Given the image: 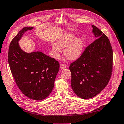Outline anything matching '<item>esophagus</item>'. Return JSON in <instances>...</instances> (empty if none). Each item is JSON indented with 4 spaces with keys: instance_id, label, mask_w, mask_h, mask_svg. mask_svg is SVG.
<instances>
[{
    "instance_id": "obj_1",
    "label": "esophagus",
    "mask_w": 124,
    "mask_h": 124,
    "mask_svg": "<svg viewBox=\"0 0 124 124\" xmlns=\"http://www.w3.org/2000/svg\"><path fill=\"white\" fill-rule=\"evenodd\" d=\"M67 66L66 65H64V64H61L60 65V68L61 69H65L66 68Z\"/></svg>"
}]
</instances>
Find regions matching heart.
<instances>
[{
	"mask_svg": "<svg viewBox=\"0 0 124 124\" xmlns=\"http://www.w3.org/2000/svg\"><path fill=\"white\" fill-rule=\"evenodd\" d=\"M84 47V40L82 38H76V35L66 33L58 39L57 43H52V49L56 54L61 52L62 48L64 50V56L70 61H75L81 55ZM57 55V54H56Z\"/></svg>",
	"mask_w": 124,
	"mask_h": 124,
	"instance_id": "heart-1",
	"label": "heart"
}]
</instances>
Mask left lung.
Returning a JSON list of instances; mask_svg holds the SVG:
<instances>
[{
  "instance_id": "left-lung-1",
  "label": "left lung",
  "mask_w": 124,
  "mask_h": 124,
  "mask_svg": "<svg viewBox=\"0 0 124 124\" xmlns=\"http://www.w3.org/2000/svg\"><path fill=\"white\" fill-rule=\"evenodd\" d=\"M92 27L97 39L69 67L72 89L83 99L93 97L101 92L108 85L113 70V52L110 41L97 27Z\"/></svg>"
}]
</instances>
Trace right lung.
<instances>
[{
  "label": "right lung",
  "mask_w": 124,
  "mask_h": 124,
  "mask_svg": "<svg viewBox=\"0 0 124 124\" xmlns=\"http://www.w3.org/2000/svg\"><path fill=\"white\" fill-rule=\"evenodd\" d=\"M33 27H25L9 47L8 61L11 74L20 90L28 97L39 101L47 97L54 87L60 63L54 58L36 51L27 53L20 47L22 35Z\"/></svg>",
  "instance_id": "add662e5"
}]
</instances>
